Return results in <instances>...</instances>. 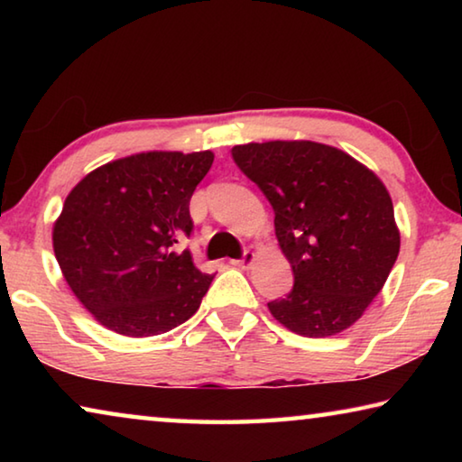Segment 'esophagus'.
<instances>
[{
    "label": "esophagus",
    "mask_w": 462,
    "mask_h": 462,
    "mask_svg": "<svg viewBox=\"0 0 462 462\" xmlns=\"http://www.w3.org/2000/svg\"><path fill=\"white\" fill-rule=\"evenodd\" d=\"M253 259H254V253H250V250H245V253H242L240 259L232 261V264H234V267H238V269H246L248 264L253 263Z\"/></svg>",
    "instance_id": "obj_1"
}]
</instances>
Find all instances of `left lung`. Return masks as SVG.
<instances>
[{
	"label": "left lung",
	"mask_w": 462,
	"mask_h": 462,
	"mask_svg": "<svg viewBox=\"0 0 462 462\" xmlns=\"http://www.w3.org/2000/svg\"><path fill=\"white\" fill-rule=\"evenodd\" d=\"M232 159L273 206L293 271L291 291L269 301L273 318L308 338L346 330L400 254L385 185L350 154L310 140L240 144Z\"/></svg>",
	"instance_id": "8db88e82"
}]
</instances>
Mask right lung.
<instances>
[{
    "mask_svg": "<svg viewBox=\"0 0 462 462\" xmlns=\"http://www.w3.org/2000/svg\"><path fill=\"white\" fill-rule=\"evenodd\" d=\"M214 162L203 152H143L75 185L52 245L69 287L99 324L130 338L173 330L198 311L214 275L189 250V201Z\"/></svg>",
    "mask_w": 462,
    "mask_h": 462,
    "instance_id": "add662e5",
    "label": "right lung"
}]
</instances>
